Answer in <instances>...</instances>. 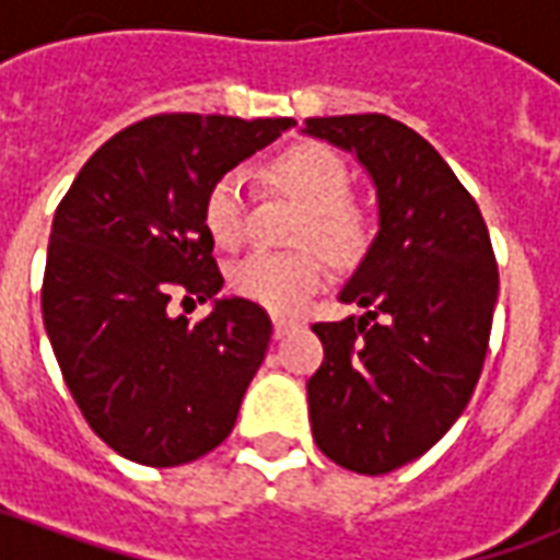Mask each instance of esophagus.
<instances>
[{
	"label": "esophagus",
	"instance_id": "34e87169",
	"mask_svg": "<svg viewBox=\"0 0 560 560\" xmlns=\"http://www.w3.org/2000/svg\"><path fill=\"white\" fill-rule=\"evenodd\" d=\"M300 327V320H293V317H284V315H276L272 317V332H276V339H284L288 332Z\"/></svg>",
	"mask_w": 560,
	"mask_h": 560
}]
</instances>
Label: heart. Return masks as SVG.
<instances>
[{
    "instance_id": "heart-1",
    "label": "heart",
    "mask_w": 560,
    "mask_h": 560,
    "mask_svg": "<svg viewBox=\"0 0 560 560\" xmlns=\"http://www.w3.org/2000/svg\"><path fill=\"white\" fill-rule=\"evenodd\" d=\"M276 183L308 207L300 240H315L336 260H357L372 240V228L363 209L348 200L351 173L348 164L327 147L305 143L288 149L272 164ZM203 221L212 240L221 245H236L245 231V179L228 173L209 188L203 203ZM327 281V264L315 248L303 252H252L231 272L233 291L245 300L272 308L293 312Z\"/></svg>"
}]
</instances>
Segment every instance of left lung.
<instances>
[{
	"mask_svg": "<svg viewBox=\"0 0 560 560\" xmlns=\"http://www.w3.org/2000/svg\"><path fill=\"white\" fill-rule=\"evenodd\" d=\"M303 135L363 164L377 233L339 291L360 317L315 324L324 363L308 377L320 453L357 474H389L432 450L477 387L498 267L474 197L429 140L384 114L317 116Z\"/></svg>",
	"mask_w": 560,
	"mask_h": 560,
	"instance_id": "8db88e82",
	"label": "left lung"
}]
</instances>
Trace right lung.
Returning a JSON list of instances; mask_svg holds the SVG:
<instances>
[{
	"label": "right lung",
	"mask_w": 560,
	"mask_h": 560,
	"mask_svg": "<svg viewBox=\"0 0 560 560\" xmlns=\"http://www.w3.org/2000/svg\"><path fill=\"white\" fill-rule=\"evenodd\" d=\"M293 119L164 114L92 155L54 215L42 312L66 387L119 456L176 468L231 434L272 336L267 312L219 296L203 203ZM179 287L213 312H166Z\"/></svg>",
	"instance_id": "right-lung-1"
}]
</instances>
